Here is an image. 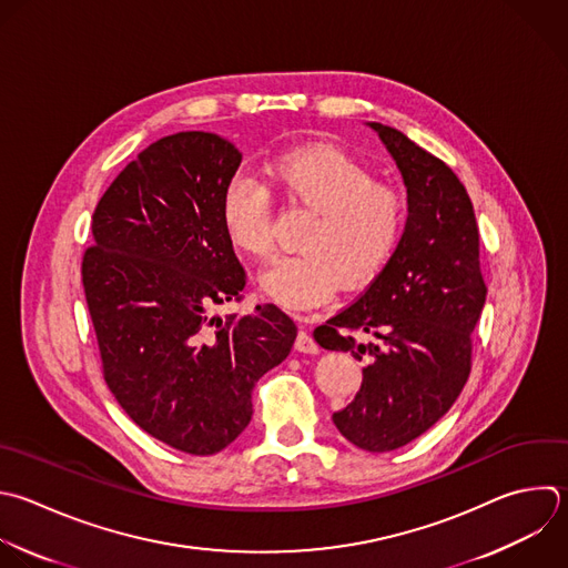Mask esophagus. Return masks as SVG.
Segmentation results:
<instances>
[{
    "label": "esophagus",
    "mask_w": 568,
    "mask_h": 568,
    "mask_svg": "<svg viewBox=\"0 0 568 568\" xmlns=\"http://www.w3.org/2000/svg\"><path fill=\"white\" fill-rule=\"evenodd\" d=\"M295 351H300V353H311V355H315L317 351H320V346H317V342L313 339V335L308 333V331H300L297 333V339H295Z\"/></svg>",
    "instance_id": "1"
}]
</instances>
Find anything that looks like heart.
Instances as JSON below:
<instances>
[{
  "mask_svg": "<svg viewBox=\"0 0 568 568\" xmlns=\"http://www.w3.org/2000/svg\"><path fill=\"white\" fill-rule=\"evenodd\" d=\"M268 182L293 204L313 211L297 246L273 260L260 286L277 304L304 311L328 302L339 284H368L393 257L406 226L404 195L346 153L304 149L266 166ZM222 226L231 244L253 257L273 248L268 191L251 175L231 180L222 195Z\"/></svg>",
  "mask_w": 568,
  "mask_h": 568,
  "instance_id": "heart-1",
  "label": "heart"
}]
</instances>
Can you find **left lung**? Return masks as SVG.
Returning <instances> with one entry per match:
<instances>
[{
  "mask_svg": "<svg viewBox=\"0 0 568 568\" xmlns=\"http://www.w3.org/2000/svg\"><path fill=\"white\" fill-rule=\"evenodd\" d=\"M395 160L408 202L404 235L371 286L317 326L322 348L364 362L337 430L371 453L395 450L428 430L470 373V333L486 302L479 233L464 184L397 129L368 122ZM355 332L376 337L362 345Z\"/></svg>",
  "mask_w": 568,
  "mask_h": 568,
  "instance_id": "8db88e82",
  "label": "left lung"
}]
</instances>
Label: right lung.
<instances>
[{
  "mask_svg": "<svg viewBox=\"0 0 568 568\" xmlns=\"http://www.w3.org/2000/svg\"><path fill=\"white\" fill-rule=\"evenodd\" d=\"M240 162L215 133L158 140L102 195L82 260L111 393L140 428L191 455H213L248 426L255 382L297 337L275 304L209 315L246 284L222 226Z\"/></svg>",
  "mask_w": 568,
  "mask_h": 568,
  "instance_id": "right-lung-1",
  "label": "right lung"
}]
</instances>
